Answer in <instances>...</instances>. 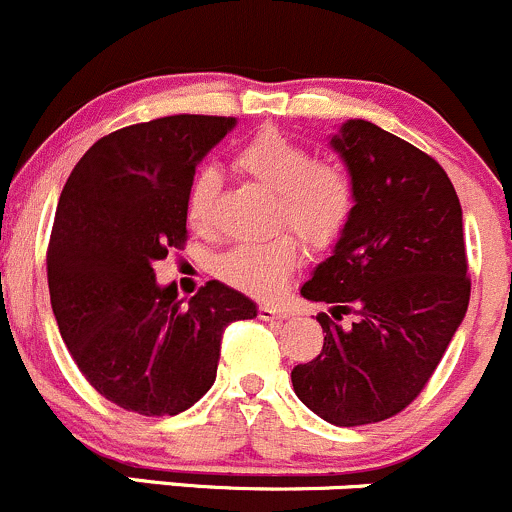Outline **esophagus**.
I'll list each match as a JSON object with an SVG mask.
<instances>
[{
  "label": "esophagus",
  "mask_w": 512,
  "mask_h": 512,
  "mask_svg": "<svg viewBox=\"0 0 512 512\" xmlns=\"http://www.w3.org/2000/svg\"><path fill=\"white\" fill-rule=\"evenodd\" d=\"M258 318L261 320H283V318H288V315H286V310L278 308V305L263 303L261 308H258Z\"/></svg>",
  "instance_id": "obj_1"
}]
</instances>
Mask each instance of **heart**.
Segmentation results:
<instances>
[{
    "mask_svg": "<svg viewBox=\"0 0 512 512\" xmlns=\"http://www.w3.org/2000/svg\"><path fill=\"white\" fill-rule=\"evenodd\" d=\"M244 172L278 192V217L310 244H330L350 219L355 207L352 179L335 162L310 160L300 142L263 130L246 142L236 155ZM219 175L204 167L187 189V219L194 229H204L217 197ZM298 258V241L291 234H276L266 241H244L219 258V276L239 291L268 295L276 291Z\"/></svg>",
    "mask_w": 512,
    "mask_h": 512,
    "instance_id": "heart-1",
    "label": "heart"
}]
</instances>
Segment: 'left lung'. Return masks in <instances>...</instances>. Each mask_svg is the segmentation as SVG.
Instances as JSON below:
<instances>
[{"mask_svg":"<svg viewBox=\"0 0 512 512\" xmlns=\"http://www.w3.org/2000/svg\"><path fill=\"white\" fill-rule=\"evenodd\" d=\"M330 147L355 207L300 295L360 318L342 328L318 313L323 350L291 379L320 419L362 426L399 414L424 389L466 318L471 281L461 202L439 162L360 118L342 123Z\"/></svg>","mask_w":512,"mask_h":512,"instance_id":"obj_1","label":"left lung"}]
</instances>
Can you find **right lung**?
Here are the masks:
<instances>
[{
    "instance_id": "right-lung-1",
    "label": "right lung",
    "mask_w": 512,
    "mask_h": 512,
    "mask_svg": "<svg viewBox=\"0 0 512 512\" xmlns=\"http://www.w3.org/2000/svg\"><path fill=\"white\" fill-rule=\"evenodd\" d=\"M236 118L170 115L100 138L56 207L49 293L83 377L118 407L175 416L217 379L221 335L256 318L251 298L209 281L187 303L155 263L187 239L194 170Z\"/></svg>"
}]
</instances>
